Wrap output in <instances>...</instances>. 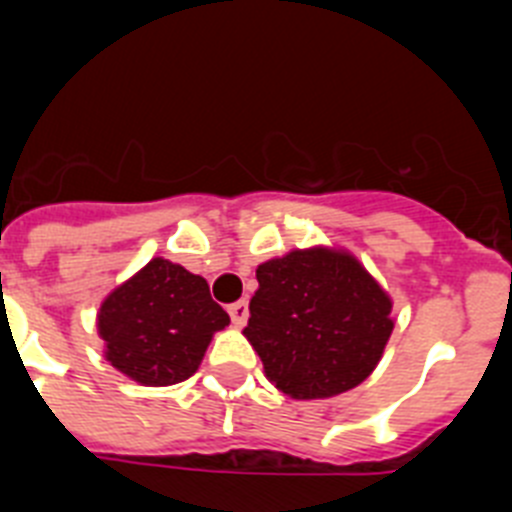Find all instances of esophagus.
Segmentation results:
<instances>
[{"mask_svg": "<svg viewBox=\"0 0 512 512\" xmlns=\"http://www.w3.org/2000/svg\"><path fill=\"white\" fill-rule=\"evenodd\" d=\"M229 315H232L234 326H245L247 318H250V305H247V300H237V303L229 305Z\"/></svg>", "mask_w": 512, "mask_h": 512, "instance_id": "1", "label": "esophagus"}]
</instances>
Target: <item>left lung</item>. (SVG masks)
<instances>
[{
	"mask_svg": "<svg viewBox=\"0 0 512 512\" xmlns=\"http://www.w3.org/2000/svg\"><path fill=\"white\" fill-rule=\"evenodd\" d=\"M245 333L293 399H328L371 376L394 331L391 298L348 250L308 247L257 265Z\"/></svg>",
	"mask_w": 512,
	"mask_h": 512,
	"instance_id": "obj_1",
	"label": "left lung"
}]
</instances>
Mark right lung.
Here are the masks:
<instances>
[{"label": "right lung", "mask_w": 512, "mask_h": 512, "mask_svg": "<svg viewBox=\"0 0 512 512\" xmlns=\"http://www.w3.org/2000/svg\"><path fill=\"white\" fill-rule=\"evenodd\" d=\"M229 315L202 275L154 257L118 285L98 310L105 361L143 386H171L202 364Z\"/></svg>", "instance_id": "1"}]
</instances>
